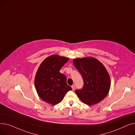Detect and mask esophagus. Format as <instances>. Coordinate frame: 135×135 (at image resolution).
Returning <instances> with one entry per match:
<instances>
[{"mask_svg": "<svg viewBox=\"0 0 135 135\" xmlns=\"http://www.w3.org/2000/svg\"><path fill=\"white\" fill-rule=\"evenodd\" d=\"M72 90H74V89H75V85H73L72 86Z\"/></svg>", "mask_w": 135, "mask_h": 135, "instance_id": "34e87169", "label": "esophagus"}]
</instances>
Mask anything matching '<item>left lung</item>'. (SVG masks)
<instances>
[{"label":"left lung","instance_id":"left-lung-1","mask_svg":"<svg viewBox=\"0 0 135 135\" xmlns=\"http://www.w3.org/2000/svg\"><path fill=\"white\" fill-rule=\"evenodd\" d=\"M73 62L84 81L83 88L75 91L77 96L83 103L89 105L102 101L110 88V76L103 64L91 57L75 59Z\"/></svg>","mask_w":135,"mask_h":135}]
</instances>
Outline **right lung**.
Wrapping results in <instances>:
<instances>
[{"instance_id": "right-lung-1", "label": "right lung", "mask_w": 135, "mask_h": 135, "mask_svg": "<svg viewBox=\"0 0 135 135\" xmlns=\"http://www.w3.org/2000/svg\"><path fill=\"white\" fill-rule=\"evenodd\" d=\"M68 60L65 57L51 55L42 61L37 70L35 87L40 98L47 103H59L67 92L72 90L67 84L66 75L60 72Z\"/></svg>"}]
</instances>
